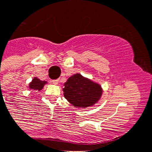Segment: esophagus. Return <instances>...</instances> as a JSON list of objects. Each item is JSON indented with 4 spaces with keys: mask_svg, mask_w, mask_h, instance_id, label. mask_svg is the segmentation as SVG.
I'll use <instances>...</instances> for the list:
<instances>
[{
    "mask_svg": "<svg viewBox=\"0 0 152 152\" xmlns=\"http://www.w3.org/2000/svg\"><path fill=\"white\" fill-rule=\"evenodd\" d=\"M59 82H60V80L59 79H56V80H53V83H54V85H58L59 84Z\"/></svg>",
    "mask_w": 152,
    "mask_h": 152,
    "instance_id": "1",
    "label": "esophagus"
}]
</instances>
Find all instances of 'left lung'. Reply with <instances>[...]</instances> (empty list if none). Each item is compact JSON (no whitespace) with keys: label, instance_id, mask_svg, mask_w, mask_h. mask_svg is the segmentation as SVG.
I'll list each match as a JSON object with an SVG mask.
<instances>
[{"label":"left lung","instance_id":"1","mask_svg":"<svg viewBox=\"0 0 152 152\" xmlns=\"http://www.w3.org/2000/svg\"><path fill=\"white\" fill-rule=\"evenodd\" d=\"M64 86V98L72 105L78 108L94 105L103 94V89L100 84L78 73L71 76Z\"/></svg>","mask_w":152,"mask_h":152}]
</instances>
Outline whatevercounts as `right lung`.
<instances>
[{"label":"right lung","mask_w":152,"mask_h":152,"mask_svg":"<svg viewBox=\"0 0 152 152\" xmlns=\"http://www.w3.org/2000/svg\"><path fill=\"white\" fill-rule=\"evenodd\" d=\"M48 84V81H41L37 77H34L32 81L29 83L28 85V88L33 91H41L45 85Z\"/></svg>","instance_id":"add662e5"}]
</instances>
